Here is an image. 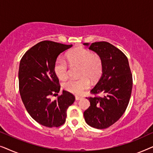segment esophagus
I'll return each instance as SVG.
<instances>
[{"mask_svg":"<svg viewBox=\"0 0 153 153\" xmlns=\"http://www.w3.org/2000/svg\"><path fill=\"white\" fill-rule=\"evenodd\" d=\"M81 99H82V97H78V96H76V97H75V100H76V101H79V100H81Z\"/></svg>","mask_w":153,"mask_h":153,"instance_id":"esophagus-1","label":"esophagus"}]
</instances>
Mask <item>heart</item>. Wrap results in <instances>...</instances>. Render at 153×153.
<instances>
[{"label": "heart", "mask_w": 153, "mask_h": 153, "mask_svg": "<svg viewBox=\"0 0 153 153\" xmlns=\"http://www.w3.org/2000/svg\"><path fill=\"white\" fill-rule=\"evenodd\" d=\"M67 60L70 65H80L81 79H71L62 85L66 91L81 95L85 90L91 86V80L96 81L101 76L103 71V62L101 57L97 54L93 53L91 51L85 48L79 47L74 48L67 53ZM55 74L60 80L63 81L68 76V66L64 60L58 59L53 67Z\"/></svg>", "instance_id": "1"}]
</instances>
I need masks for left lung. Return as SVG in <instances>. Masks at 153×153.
Segmentation results:
<instances>
[{
  "label": "left lung",
  "instance_id": "obj_1",
  "mask_svg": "<svg viewBox=\"0 0 153 153\" xmlns=\"http://www.w3.org/2000/svg\"><path fill=\"white\" fill-rule=\"evenodd\" d=\"M83 45L102 58V74L91 93L104 95L87 98L91 106L83 116L90 126L105 129L118 121L126 110L132 90V74L127 56L111 44L97 42Z\"/></svg>",
  "mask_w": 153,
  "mask_h": 153
}]
</instances>
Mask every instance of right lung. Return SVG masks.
<instances>
[{
	"label": "right lung",
	"mask_w": 153,
	"mask_h": 153,
	"mask_svg": "<svg viewBox=\"0 0 153 153\" xmlns=\"http://www.w3.org/2000/svg\"><path fill=\"white\" fill-rule=\"evenodd\" d=\"M66 45L52 41H42L28 50L20 61L19 87L26 109L34 120L43 126L58 127L65 122L67 109L75 97L70 92L62 91L57 100L59 80L53 70L58 56L70 49Z\"/></svg>",
	"instance_id": "right-lung-1"
}]
</instances>
